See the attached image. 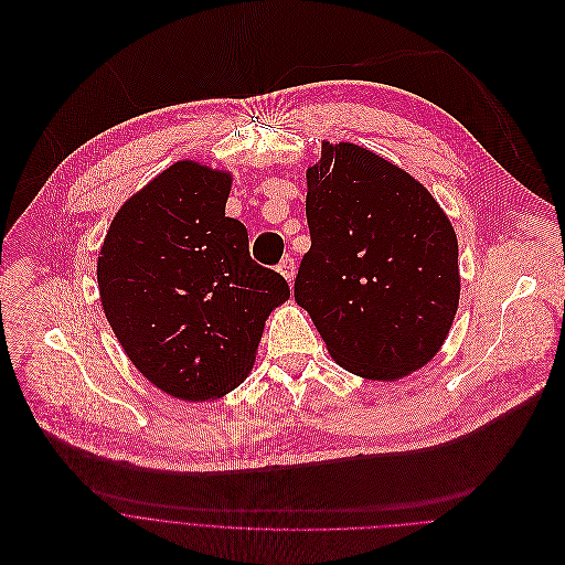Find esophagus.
Wrapping results in <instances>:
<instances>
[{
	"label": "esophagus",
	"mask_w": 565,
	"mask_h": 565,
	"mask_svg": "<svg viewBox=\"0 0 565 565\" xmlns=\"http://www.w3.org/2000/svg\"><path fill=\"white\" fill-rule=\"evenodd\" d=\"M278 271L282 274V278H285L287 282H291L294 276H296V263H294V258H291V256H285V258L280 260V265H278Z\"/></svg>",
	"instance_id": "1"
}]
</instances>
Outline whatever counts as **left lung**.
<instances>
[{
	"mask_svg": "<svg viewBox=\"0 0 565 565\" xmlns=\"http://www.w3.org/2000/svg\"><path fill=\"white\" fill-rule=\"evenodd\" d=\"M311 247L294 282L331 359L370 381L427 365L459 307V243L431 193L385 158L322 142L307 169Z\"/></svg>",
	"mask_w": 565,
	"mask_h": 565,
	"instance_id": "1",
	"label": "left lung"
}]
</instances>
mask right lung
<instances>
[{
    "mask_svg": "<svg viewBox=\"0 0 565 565\" xmlns=\"http://www.w3.org/2000/svg\"><path fill=\"white\" fill-rule=\"evenodd\" d=\"M232 173L180 160L113 217L97 258L99 300L131 363L158 390L213 401L256 361L287 280L249 256L247 227L224 215Z\"/></svg>",
    "mask_w": 565,
    "mask_h": 565,
    "instance_id": "right-lung-1",
    "label": "right lung"
}]
</instances>
